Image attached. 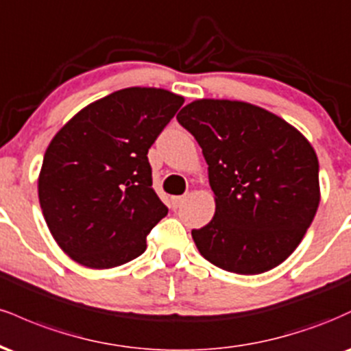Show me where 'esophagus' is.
Listing matches in <instances>:
<instances>
[{"instance_id": "obj_1", "label": "esophagus", "mask_w": 351, "mask_h": 351, "mask_svg": "<svg viewBox=\"0 0 351 351\" xmlns=\"http://www.w3.org/2000/svg\"><path fill=\"white\" fill-rule=\"evenodd\" d=\"M184 201H186V196H173L171 198V204H173V208H180L181 204L184 203Z\"/></svg>"}]
</instances>
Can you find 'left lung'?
Masks as SVG:
<instances>
[{
    "label": "left lung",
    "instance_id": "8db88e82",
    "mask_svg": "<svg viewBox=\"0 0 351 351\" xmlns=\"http://www.w3.org/2000/svg\"><path fill=\"white\" fill-rule=\"evenodd\" d=\"M176 119L199 143L215 193L213 219L191 231L201 256L244 276L284 263L320 203L308 140L280 117L237 100H195Z\"/></svg>",
    "mask_w": 351,
    "mask_h": 351
}]
</instances>
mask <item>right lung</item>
Here are the masks:
<instances>
[{"instance_id": "1", "label": "right lung", "mask_w": 351, "mask_h": 351, "mask_svg": "<svg viewBox=\"0 0 351 351\" xmlns=\"http://www.w3.org/2000/svg\"><path fill=\"white\" fill-rule=\"evenodd\" d=\"M183 102L165 88H122L82 108L52 138L39 203L75 263L110 269L145 252L148 232L168 215L152 188L147 153Z\"/></svg>"}]
</instances>
